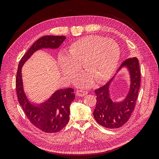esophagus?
Returning a JSON list of instances; mask_svg holds the SVG:
<instances>
[{
    "label": "esophagus",
    "mask_w": 159,
    "mask_h": 159,
    "mask_svg": "<svg viewBox=\"0 0 159 159\" xmlns=\"http://www.w3.org/2000/svg\"><path fill=\"white\" fill-rule=\"evenodd\" d=\"M87 94H88V91H85L78 90L76 91V95L78 96V97H83V96Z\"/></svg>",
    "instance_id": "34e87169"
}]
</instances>
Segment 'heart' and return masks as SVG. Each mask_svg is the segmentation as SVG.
<instances>
[{
    "label": "heart",
    "mask_w": 159,
    "mask_h": 159,
    "mask_svg": "<svg viewBox=\"0 0 159 159\" xmlns=\"http://www.w3.org/2000/svg\"><path fill=\"white\" fill-rule=\"evenodd\" d=\"M120 56V50L115 41L102 36H87L71 44L68 56L61 54L58 62L62 72L71 79L82 65L86 74L77 79V84L88 87L91 76L97 82L110 78L116 69Z\"/></svg>",
    "instance_id": "obj_1"
}]
</instances>
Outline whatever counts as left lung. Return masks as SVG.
Here are the masks:
<instances>
[{"label":"left lung","instance_id":"obj_1","mask_svg":"<svg viewBox=\"0 0 159 159\" xmlns=\"http://www.w3.org/2000/svg\"><path fill=\"white\" fill-rule=\"evenodd\" d=\"M124 66L129 70L131 86L126 98L120 103L113 102L110 98L109 86L112 78L102 87L95 90L96 106L93 116L100 125L109 129H117L127 123L135 106L141 84V72L139 60L136 57L125 60L117 71Z\"/></svg>","mask_w":159,"mask_h":159}]
</instances>
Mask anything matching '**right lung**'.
<instances>
[{"instance_id":"obj_1","label":"right lung","mask_w":159,"mask_h":159,"mask_svg":"<svg viewBox=\"0 0 159 159\" xmlns=\"http://www.w3.org/2000/svg\"><path fill=\"white\" fill-rule=\"evenodd\" d=\"M66 38L64 36H45L36 40L19 61L16 77V91L18 101L30 121L45 133L60 131L69 121L70 106L75 99L74 89H59L51 98L40 105L28 102L24 92L21 69L34 52L43 48H57Z\"/></svg>"}]
</instances>
